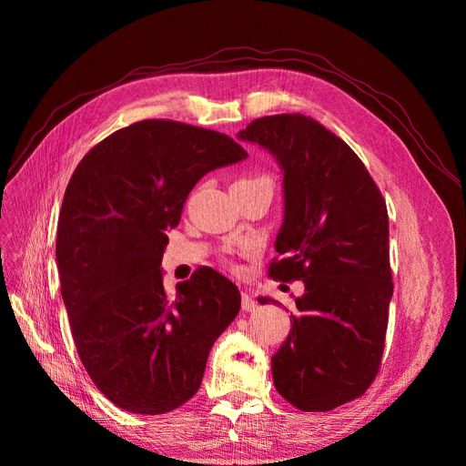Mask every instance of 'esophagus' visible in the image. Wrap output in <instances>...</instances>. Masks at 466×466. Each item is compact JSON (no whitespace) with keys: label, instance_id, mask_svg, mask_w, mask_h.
I'll return each instance as SVG.
<instances>
[{"label":"esophagus","instance_id":"esophagus-1","mask_svg":"<svg viewBox=\"0 0 466 466\" xmlns=\"http://www.w3.org/2000/svg\"><path fill=\"white\" fill-rule=\"evenodd\" d=\"M241 308L246 311H255L257 302L248 295V292H241Z\"/></svg>","mask_w":466,"mask_h":466}]
</instances>
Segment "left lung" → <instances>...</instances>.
Listing matches in <instances>:
<instances>
[{"label":"left lung","mask_w":466,"mask_h":466,"mask_svg":"<svg viewBox=\"0 0 466 466\" xmlns=\"http://www.w3.org/2000/svg\"><path fill=\"white\" fill-rule=\"evenodd\" d=\"M238 139L270 153L283 174L281 260L268 274L304 281L292 330L272 357L274 385L299 410H334L380 369L393 297L385 202L350 145L309 116H262Z\"/></svg>","instance_id":"obj_1"}]
</instances>
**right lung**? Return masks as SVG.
Masks as SVG:
<instances>
[{
    "instance_id": "1",
    "label": "right lung",
    "mask_w": 466,
    "mask_h": 466,
    "mask_svg": "<svg viewBox=\"0 0 466 466\" xmlns=\"http://www.w3.org/2000/svg\"><path fill=\"white\" fill-rule=\"evenodd\" d=\"M246 158L225 134L141 120L92 147L73 171L56 232L62 299L81 362L118 408L158 415L200 389L241 297L213 268L167 295L166 232L196 183Z\"/></svg>"
}]
</instances>
